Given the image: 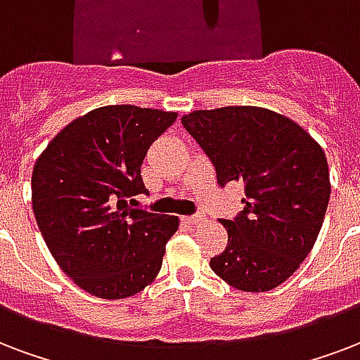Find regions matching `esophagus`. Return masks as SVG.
Segmentation results:
<instances>
[{
	"label": "esophagus",
	"mask_w": 360,
	"mask_h": 360,
	"mask_svg": "<svg viewBox=\"0 0 360 360\" xmlns=\"http://www.w3.org/2000/svg\"><path fill=\"white\" fill-rule=\"evenodd\" d=\"M188 224H202L205 221V215H192V217H186L185 219Z\"/></svg>",
	"instance_id": "esophagus-1"
}]
</instances>
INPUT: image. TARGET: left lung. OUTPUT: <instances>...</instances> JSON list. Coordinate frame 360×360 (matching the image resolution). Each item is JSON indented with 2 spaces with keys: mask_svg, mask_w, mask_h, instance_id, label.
Here are the masks:
<instances>
[{
  "mask_svg": "<svg viewBox=\"0 0 360 360\" xmlns=\"http://www.w3.org/2000/svg\"><path fill=\"white\" fill-rule=\"evenodd\" d=\"M181 122L210 156L219 185H245L243 211L221 221L229 245L210 260L211 270L238 290L276 289L298 270L323 226L330 177L321 145L264 107L200 109Z\"/></svg>",
  "mask_w": 360,
  "mask_h": 360,
  "instance_id": "obj_1",
  "label": "left lung"
}]
</instances>
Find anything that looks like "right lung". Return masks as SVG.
<instances>
[{
    "instance_id": "1",
    "label": "right lung",
    "mask_w": 360,
    "mask_h": 360,
    "mask_svg": "<svg viewBox=\"0 0 360 360\" xmlns=\"http://www.w3.org/2000/svg\"><path fill=\"white\" fill-rule=\"evenodd\" d=\"M177 113L105 105L65 126L32 174V205L49 251L82 290L105 300L155 281L179 219L134 210L141 164Z\"/></svg>"
}]
</instances>
